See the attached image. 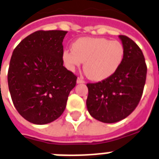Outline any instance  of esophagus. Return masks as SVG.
<instances>
[{
  "mask_svg": "<svg viewBox=\"0 0 159 159\" xmlns=\"http://www.w3.org/2000/svg\"><path fill=\"white\" fill-rule=\"evenodd\" d=\"M84 81L82 79V78H80V77H78L77 79V84H80V83H84Z\"/></svg>",
  "mask_w": 159,
  "mask_h": 159,
  "instance_id": "esophagus-1",
  "label": "esophagus"
}]
</instances>
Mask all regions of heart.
<instances>
[{
	"label": "heart",
	"mask_w": 159,
	"mask_h": 159,
	"mask_svg": "<svg viewBox=\"0 0 159 159\" xmlns=\"http://www.w3.org/2000/svg\"><path fill=\"white\" fill-rule=\"evenodd\" d=\"M124 48L118 41L102 37H81L71 45V50L62 52L66 68L74 71L83 62V71L92 81L100 82L110 77L119 68Z\"/></svg>",
	"instance_id": "1"
}]
</instances>
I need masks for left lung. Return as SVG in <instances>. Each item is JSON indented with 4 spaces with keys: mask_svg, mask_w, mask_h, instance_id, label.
Returning a JSON list of instances; mask_svg holds the SVG:
<instances>
[{
    "mask_svg": "<svg viewBox=\"0 0 159 159\" xmlns=\"http://www.w3.org/2000/svg\"><path fill=\"white\" fill-rule=\"evenodd\" d=\"M124 48L123 62L111 77L88 83L86 104L90 115L105 123L124 119L138 106L143 91L147 66L138 45L126 36H118Z\"/></svg>",
    "mask_w": 159,
    "mask_h": 159,
    "instance_id": "left-lung-1",
    "label": "left lung"
}]
</instances>
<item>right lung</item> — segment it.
Listing matches in <instances>:
<instances>
[{
	"instance_id": "add662e5",
	"label": "right lung",
	"mask_w": 159,
	"mask_h": 159,
	"mask_svg": "<svg viewBox=\"0 0 159 159\" xmlns=\"http://www.w3.org/2000/svg\"><path fill=\"white\" fill-rule=\"evenodd\" d=\"M67 31H38L26 36L13 51L7 75L17 112L37 125L62 114L77 77L63 66L62 42Z\"/></svg>"
}]
</instances>
